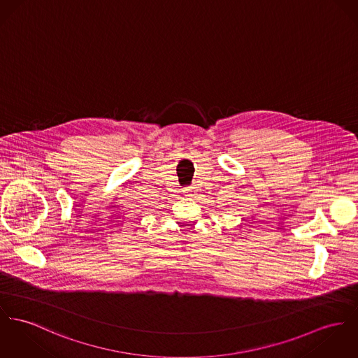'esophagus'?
Masks as SVG:
<instances>
[{
	"label": "esophagus",
	"instance_id": "obj_1",
	"mask_svg": "<svg viewBox=\"0 0 358 358\" xmlns=\"http://www.w3.org/2000/svg\"><path fill=\"white\" fill-rule=\"evenodd\" d=\"M184 192L187 193L188 196H192L193 192H194V189H193L192 187H188V188H185V191Z\"/></svg>",
	"mask_w": 358,
	"mask_h": 358
}]
</instances>
